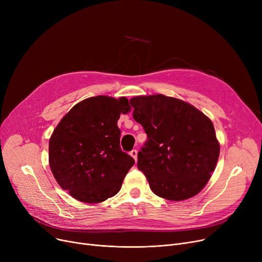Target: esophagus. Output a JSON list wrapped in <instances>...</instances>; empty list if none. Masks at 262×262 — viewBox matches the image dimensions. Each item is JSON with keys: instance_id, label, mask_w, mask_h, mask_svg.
<instances>
[{"instance_id": "34e87169", "label": "esophagus", "mask_w": 262, "mask_h": 262, "mask_svg": "<svg viewBox=\"0 0 262 262\" xmlns=\"http://www.w3.org/2000/svg\"><path fill=\"white\" fill-rule=\"evenodd\" d=\"M129 155L135 159V160H137V156H138V152H137V150L136 149H133L132 150V152L129 153Z\"/></svg>"}]
</instances>
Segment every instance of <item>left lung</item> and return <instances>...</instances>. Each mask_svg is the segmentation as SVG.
Wrapping results in <instances>:
<instances>
[{"label": "left lung", "mask_w": 262, "mask_h": 262, "mask_svg": "<svg viewBox=\"0 0 262 262\" xmlns=\"http://www.w3.org/2000/svg\"><path fill=\"white\" fill-rule=\"evenodd\" d=\"M133 117L147 141L138 153V169L160 198L184 201L195 196L216 167L220 143L211 120L185 101L163 94L129 100Z\"/></svg>", "instance_id": "8db88e82"}]
</instances>
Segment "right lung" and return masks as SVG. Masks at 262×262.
<instances>
[{
    "instance_id": "obj_1",
    "label": "right lung",
    "mask_w": 262,
    "mask_h": 262,
    "mask_svg": "<svg viewBox=\"0 0 262 262\" xmlns=\"http://www.w3.org/2000/svg\"><path fill=\"white\" fill-rule=\"evenodd\" d=\"M126 98H88L74 105L49 141L51 171L73 199L95 204L116 195L135 160L120 147V115L130 112Z\"/></svg>"
}]
</instances>
